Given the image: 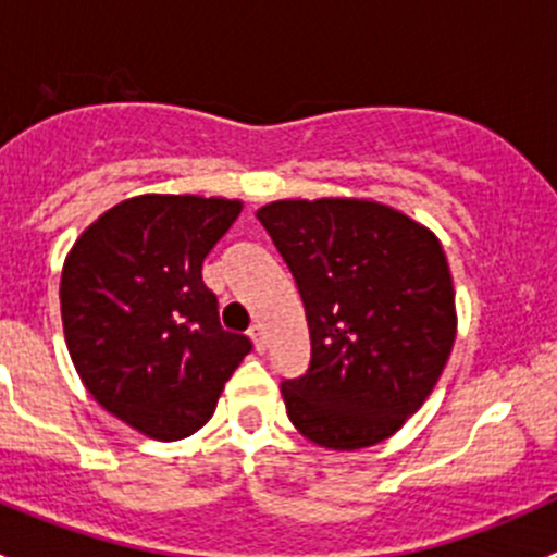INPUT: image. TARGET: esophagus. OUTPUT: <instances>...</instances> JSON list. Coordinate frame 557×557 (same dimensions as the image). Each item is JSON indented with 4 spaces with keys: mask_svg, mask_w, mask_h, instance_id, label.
Here are the masks:
<instances>
[{
    "mask_svg": "<svg viewBox=\"0 0 557 557\" xmlns=\"http://www.w3.org/2000/svg\"><path fill=\"white\" fill-rule=\"evenodd\" d=\"M250 339H252V347H256L258 352L267 350V336H263L261 325H252V329H250Z\"/></svg>",
    "mask_w": 557,
    "mask_h": 557,
    "instance_id": "34e87169",
    "label": "esophagus"
}]
</instances>
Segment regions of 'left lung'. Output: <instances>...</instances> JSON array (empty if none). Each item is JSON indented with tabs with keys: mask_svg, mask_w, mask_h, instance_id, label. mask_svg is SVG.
Wrapping results in <instances>:
<instances>
[{
	"mask_svg": "<svg viewBox=\"0 0 557 557\" xmlns=\"http://www.w3.org/2000/svg\"><path fill=\"white\" fill-rule=\"evenodd\" d=\"M256 218L310 325V367L280 385L290 423L329 450L387 440L429 398L453 350L455 294L440 239L367 199L272 201Z\"/></svg>",
	"mask_w": 557,
	"mask_h": 557,
	"instance_id": "1",
	"label": "left lung"
}]
</instances>
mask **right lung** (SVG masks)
Returning <instances> with one entry per match:
<instances>
[{"mask_svg":"<svg viewBox=\"0 0 557 557\" xmlns=\"http://www.w3.org/2000/svg\"><path fill=\"white\" fill-rule=\"evenodd\" d=\"M243 201L134 196L83 232L61 272V320L83 385L161 442L199 431L250 339L221 329L201 263Z\"/></svg>","mask_w":557,"mask_h":557,"instance_id":"1","label":"right lung"}]
</instances>
